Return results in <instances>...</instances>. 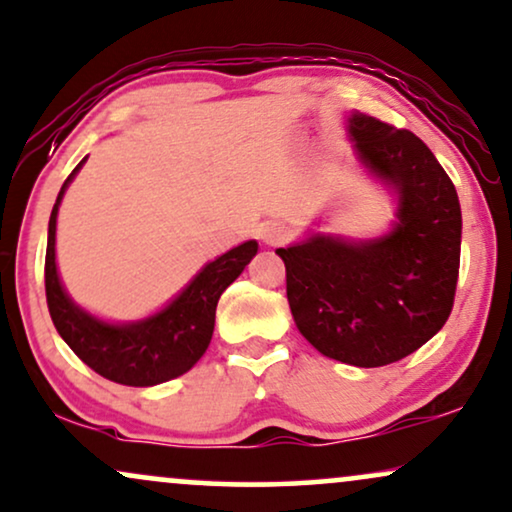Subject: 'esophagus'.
Here are the masks:
<instances>
[{
  "label": "esophagus",
  "instance_id": "34e87169",
  "mask_svg": "<svg viewBox=\"0 0 512 512\" xmlns=\"http://www.w3.org/2000/svg\"><path fill=\"white\" fill-rule=\"evenodd\" d=\"M258 235H261V240L265 242V244H280L284 237H287V228H284V225H280V223H265V225H261V230H258Z\"/></svg>",
  "mask_w": 512,
  "mask_h": 512
}]
</instances>
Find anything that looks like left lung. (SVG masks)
I'll use <instances>...</instances> for the list:
<instances>
[{"label": "left lung", "instance_id": "1", "mask_svg": "<svg viewBox=\"0 0 512 512\" xmlns=\"http://www.w3.org/2000/svg\"><path fill=\"white\" fill-rule=\"evenodd\" d=\"M357 162L395 195V221L371 240L310 232L277 249L291 315L331 360L386 367L428 343L454 305L461 204L433 152L411 131L350 112Z\"/></svg>", "mask_w": 512, "mask_h": 512}]
</instances>
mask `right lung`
Masks as SVG:
<instances>
[{"label": "right lung", "mask_w": 512, "mask_h": 512, "mask_svg": "<svg viewBox=\"0 0 512 512\" xmlns=\"http://www.w3.org/2000/svg\"><path fill=\"white\" fill-rule=\"evenodd\" d=\"M84 162L86 157L63 183L49 218L44 284L51 320L63 341L72 348V353L108 381L122 383V386L150 388L183 376L185 371L195 367L199 357L207 353L211 336H214L218 298L256 256L258 242H242L240 247H232L223 256L209 261L181 294L143 320H101L72 301L56 265L58 207Z\"/></svg>", "instance_id": "right-lung-1"}]
</instances>
